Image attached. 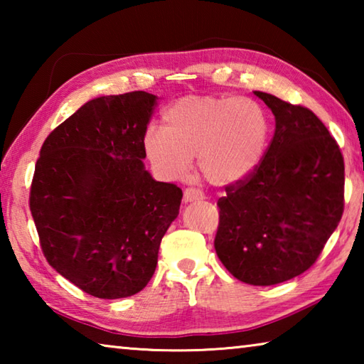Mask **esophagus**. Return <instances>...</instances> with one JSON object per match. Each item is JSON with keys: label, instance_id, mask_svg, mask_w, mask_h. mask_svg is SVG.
I'll return each mask as SVG.
<instances>
[{"label": "esophagus", "instance_id": "1", "mask_svg": "<svg viewBox=\"0 0 364 364\" xmlns=\"http://www.w3.org/2000/svg\"><path fill=\"white\" fill-rule=\"evenodd\" d=\"M200 199H204V193H202L200 189H196V188L184 189V194H183L184 204H189V202H196Z\"/></svg>", "mask_w": 364, "mask_h": 364}]
</instances>
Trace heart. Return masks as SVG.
<instances>
[{
  "instance_id": "1",
  "label": "heart",
  "mask_w": 364,
  "mask_h": 364,
  "mask_svg": "<svg viewBox=\"0 0 364 364\" xmlns=\"http://www.w3.org/2000/svg\"><path fill=\"white\" fill-rule=\"evenodd\" d=\"M264 109L247 97L184 96L162 115V128L144 134L147 159L171 180L184 176L197 156L208 181L231 184L262 164L269 139Z\"/></svg>"
}]
</instances>
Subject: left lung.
<instances>
[{"label":"left lung","mask_w":364,"mask_h":364,"mask_svg":"<svg viewBox=\"0 0 364 364\" xmlns=\"http://www.w3.org/2000/svg\"><path fill=\"white\" fill-rule=\"evenodd\" d=\"M276 120L258 168L220 197L217 255L234 278L273 286L316 262L343 212V157L310 109L254 91Z\"/></svg>","instance_id":"1"}]
</instances>
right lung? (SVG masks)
I'll return each instance as SVG.
<instances>
[{
    "mask_svg": "<svg viewBox=\"0 0 364 364\" xmlns=\"http://www.w3.org/2000/svg\"><path fill=\"white\" fill-rule=\"evenodd\" d=\"M157 96H100L41 146L30 212L48 263L83 292L123 299L143 291L183 191L156 181L143 159Z\"/></svg>",
    "mask_w": 364,
    "mask_h": 364,
    "instance_id": "add662e5",
    "label": "right lung"
}]
</instances>
